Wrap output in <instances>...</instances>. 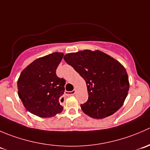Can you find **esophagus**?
<instances>
[{"mask_svg":"<svg viewBox=\"0 0 150 150\" xmlns=\"http://www.w3.org/2000/svg\"><path fill=\"white\" fill-rule=\"evenodd\" d=\"M75 90L72 91H67L66 92V95L67 96H72V95H74L75 93Z\"/></svg>","mask_w":150,"mask_h":150,"instance_id":"1","label":"esophagus"}]
</instances>
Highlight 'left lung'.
Returning a JSON list of instances; mask_svg holds the SVG:
<instances>
[{
	"instance_id": "left-lung-1",
	"label": "left lung",
	"mask_w": 150,
	"mask_h": 150,
	"mask_svg": "<svg viewBox=\"0 0 150 150\" xmlns=\"http://www.w3.org/2000/svg\"><path fill=\"white\" fill-rule=\"evenodd\" d=\"M64 59L86 81L88 99L81 105L85 114L102 119L122 107L129 90V81L118 61L99 50L69 53Z\"/></svg>"
}]
</instances>
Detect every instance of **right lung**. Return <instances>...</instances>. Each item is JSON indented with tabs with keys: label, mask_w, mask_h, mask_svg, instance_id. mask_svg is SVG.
I'll use <instances>...</instances> for the list:
<instances>
[{
	"label": "right lung",
	"mask_w": 150,
	"mask_h": 150,
	"mask_svg": "<svg viewBox=\"0 0 150 150\" xmlns=\"http://www.w3.org/2000/svg\"><path fill=\"white\" fill-rule=\"evenodd\" d=\"M64 54L54 52L40 57L25 68L17 81L18 95L25 107L40 117H51L63 110L65 81L56 74Z\"/></svg>",
	"instance_id": "add662e5"
}]
</instances>
